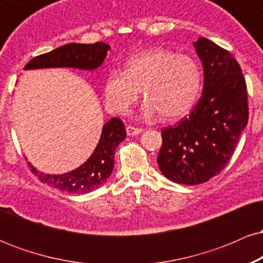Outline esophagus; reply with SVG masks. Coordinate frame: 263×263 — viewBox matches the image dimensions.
Returning a JSON list of instances; mask_svg holds the SVG:
<instances>
[{"label":"esophagus","instance_id":"obj_1","mask_svg":"<svg viewBox=\"0 0 263 263\" xmlns=\"http://www.w3.org/2000/svg\"><path fill=\"white\" fill-rule=\"evenodd\" d=\"M126 131H127L128 136H132V137H134V136H136V135H140L143 129L134 127V126H127V127H126Z\"/></svg>","mask_w":263,"mask_h":263}]
</instances>
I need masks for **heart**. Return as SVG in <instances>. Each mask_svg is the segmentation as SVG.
I'll use <instances>...</instances> for the list:
<instances>
[{"mask_svg":"<svg viewBox=\"0 0 263 263\" xmlns=\"http://www.w3.org/2000/svg\"><path fill=\"white\" fill-rule=\"evenodd\" d=\"M201 71L197 60L164 48H152L131 57L126 70H112L104 85L105 102L111 111L126 114L142 90L146 116L161 114L179 119L197 101Z\"/></svg>","mask_w":263,"mask_h":263,"instance_id":"heart-1","label":"heart"}]
</instances>
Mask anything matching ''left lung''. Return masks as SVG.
I'll use <instances>...</instances> for the list:
<instances>
[{
    "label": "left lung",
    "instance_id": "1",
    "mask_svg": "<svg viewBox=\"0 0 263 263\" xmlns=\"http://www.w3.org/2000/svg\"><path fill=\"white\" fill-rule=\"evenodd\" d=\"M204 86L189 116L163 128L157 163L174 183L197 185L226 167L249 121L245 78L237 60L209 39L194 42Z\"/></svg>",
    "mask_w": 263,
    "mask_h": 263
}]
</instances>
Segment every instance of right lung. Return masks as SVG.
Returning a JSON list of instances; mask_svg holds the SVG:
<instances>
[{
  "label": "right lung",
  "mask_w": 263,
  "mask_h": 263,
  "mask_svg": "<svg viewBox=\"0 0 263 263\" xmlns=\"http://www.w3.org/2000/svg\"><path fill=\"white\" fill-rule=\"evenodd\" d=\"M110 45L104 42L93 44L70 43L62 45L49 53L35 57L25 66V70L44 68H74L80 70H96L106 58ZM126 138L123 122L114 117L104 125L96 148L87 161L77 170L64 174H44L28 162L32 173L42 183L74 194H86L100 188L110 178L114 170L115 151Z\"/></svg>",
  "instance_id": "obj_1"
}]
</instances>
